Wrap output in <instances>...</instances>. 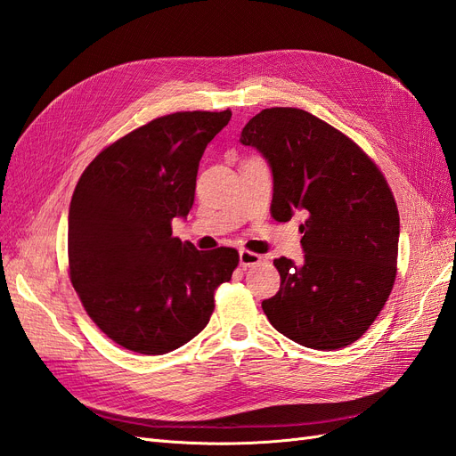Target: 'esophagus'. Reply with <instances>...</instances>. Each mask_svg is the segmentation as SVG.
Instances as JSON below:
<instances>
[{"mask_svg": "<svg viewBox=\"0 0 456 456\" xmlns=\"http://www.w3.org/2000/svg\"><path fill=\"white\" fill-rule=\"evenodd\" d=\"M260 260H262V256L256 255V253H253V251H247V249H241V251H240V265H241L243 268L255 266V265H258Z\"/></svg>", "mask_w": 456, "mask_h": 456, "instance_id": "esophagus-1", "label": "esophagus"}]
</instances>
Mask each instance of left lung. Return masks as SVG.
Wrapping results in <instances>:
<instances>
[{"label":"left lung","instance_id":"8db88e82","mask_svg":"<svg viewBox=\"0 0 456 456\" xmlns=\"http://www.w3.org/2000/svg\"><path fill=\"white\" fill-rule=\"evenodd\" d=\"M272 169V216L306 213L305 262L275 258L280 291L262 300L273 329L314 350L355 342L377 320L395 281L399 215L365 151L298 108H266L243 127Z\"/></svg>","mask_w":456,"mask_h":456}]
</instances>
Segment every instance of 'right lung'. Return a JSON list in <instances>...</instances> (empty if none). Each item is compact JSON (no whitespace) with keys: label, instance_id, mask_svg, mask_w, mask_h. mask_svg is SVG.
<instances>
[{"label":"right lung","instance_id":"right-lung-1","mask_svg":"<svg viewBox=\"0 0 456 456\" xmlns=\"http://www.w3.org/2000/svg\"><path fill=\"white\" fill-rule=\"evenodd\" d=\"M232 118L176 112L104 148L81 175L68 213V262L91 320L144 355L181 348L209 323L215 289L232 280V247L198 251L173 236L196 196L203 151Z\"/></svg>","mask_w":456,"mask_h":456}]
</instances>
